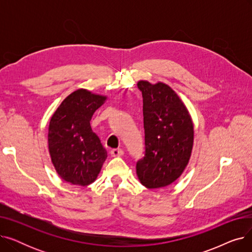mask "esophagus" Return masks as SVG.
Returning a JSON list of instances; mask_svg holds the SVG:
<instances>
[{
  "instance_id": "1",
  "label": "esophagus",
  "mask_w": 252,
  "mask_h": 252,
  "mask_svg": "<svg viewBox=\"0 0 252 252\" xmlns=\"http://www.w3.org/2000/svg\"><path fill=\"white\" fill-rule=\"evenodd\" d=\"M110 154H111V156H113V157H119V156L124 155V151H123L122 149H112V150L110 151Z\"/></svg>"
}]
</instances>
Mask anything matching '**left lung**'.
Here are the masks:
<instances>
[{"label": "left lung", "mask_w": 252, "mask_h": 252, "mask_svg": "<svg viewBox=\"0 0 252 252\" xmlns=\"http://www.w3.org/2000/svg\"><path fill=\"white\" fill-rule=\"evenodd\" d=\"M143 96L145 156L137 176L148 189L166 187L181 177L190 160L194 126L186 106L163 83L138 82Z\"/></svg>", "instance_id": "left-lung-1"}]
</instances>
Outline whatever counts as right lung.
Wrapping results in <instances>:
<instances>
[{"label": "right lung", "instance_id": "obj_1", "mask_svg": "<svg viewBox=\"0 0 252 252\" xmlns=\"http://www.w3.org/2000/svg\"><path fill=\"white\" fill-rule=\"evenodd\" d=\"M106 99L78 89L62 101L51 117L49 152L57 174L65 182L88 186L97 179L107 158V151L90 125Z\"/></svg>", "mask_w": 252, "mask_h": 252}]
</instances>
